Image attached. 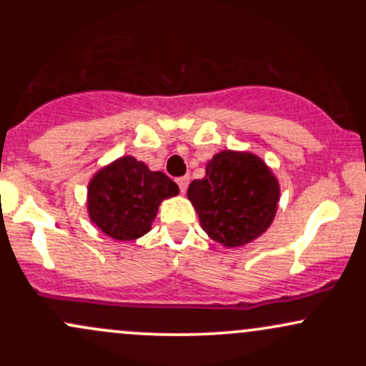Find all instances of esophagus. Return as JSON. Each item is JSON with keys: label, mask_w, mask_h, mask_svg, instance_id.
<instances>
[{"label": "esophagus", "mask_w": 366, "mask_h": 366, "mask_svg": "<svg viewBox=\"0 0 366 366\" xmlns=\"http://www.w3.org/2000/svg\"><path fill=\"white\" fill-rule=\"evenodd\" d=\"M177 184H179L180 192H186V189L189 186V177H187V175H184V177H179L177 179Z\"/></svg>", "instance_id": "34e87169"}]
</instances>
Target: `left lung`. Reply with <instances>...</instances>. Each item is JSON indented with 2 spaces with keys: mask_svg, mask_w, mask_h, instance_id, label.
Instances as JSON below:
<instances>
[{
  "mask_svg": "<svg viewBox=\"0 0 366 366\" xmlns=\"http://www.w3.org/2000/svg\"><path fill=\"white\" fill-rule=\"evenodd\" d=\"M199 224L213 241L239 247L267 232L279 204V180L249 151H220L207 163V175L187 189Z\"/></svg>",
  "mask_w": 366,
  "mask_h": 366,
  "instance_id": "left-lung-1",
  "label": "left lung"
}]
</instances>
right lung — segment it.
<instances>
[{
  "label": "right lung",
  "instance_id": "add662e5",
  "mask_svg": "<svg viewBox=\"0 0 366 366\" xmlns=\"http://www.w3.org/2000/svg\"><path fill=\"white\" fill-rule=\"evenodd\" d=\"M179 194V186L163 172H153L134 157H122L92 175L87 186L91 222L115 241L148 234L159 203Z\"/></svg>",
  "mask_w": 366,
  "mask_h": 366
}]
</instances>
